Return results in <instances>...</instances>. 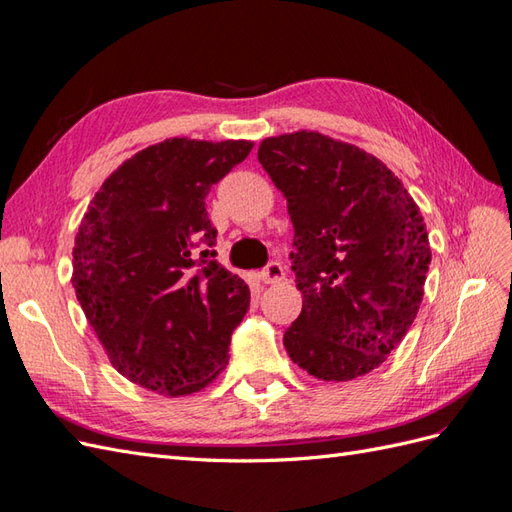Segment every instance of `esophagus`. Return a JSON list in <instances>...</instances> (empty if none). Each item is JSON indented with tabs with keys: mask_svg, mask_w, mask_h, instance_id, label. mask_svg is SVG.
I'll list each match as a JSON object with an SVG mask.
<instances>
[{
	"mask_svg": "<svg viewBox=\"0 0 512 512\" xmlns=\"http://www.w3.org/2000/svg\"><path fill=\"white\" fill-rule=\"evenodd\" d=\"M260 280L265 284H276L280 280H284V269L280 263H269L263 271H260Z\"/></svg>",
	"mask_w": 512,
	"mask_h": 512,
	"instance_id": "34e87169",
	"label": "esophagus"
}]
</instances>
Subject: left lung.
Instances as JSON below:
<instances>
[{"label":"left lung","mask_w":512,"mask_h":512,"mask_svg":"<svg viewBox=\"0 0 512 512\" xmlns=\"http://www.w3.org/2000/svg\"><path fill=\"white\" fill-rule=\"evenodd\" d=\"M258 160L286 197L302 313L286 354L326 382L380 367L413 326L430 265L419 206L376 156L326 134L269 136Z\"/></svg>","instance_id":"8db88e82"}]
</instances>
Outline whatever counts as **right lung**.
I'll return each mask as SVG.
<instances>
[{"mask_svg":"<svg viewBox=\"0 0 512 512\" xmlns=\"http://www.w3.org/2000/svg\"><path fill=\"white\" fill-rule=\"evenodd\" d=\"M252 147L149 145L110 173L82 217L73 289L112 367L143 389L191 395L228 365L249 289L215 260L206 195Z\"/></svg>","mask_w":512,"mask_h":512,"instance_id":"1","label":"right lung"}]
</instances>
